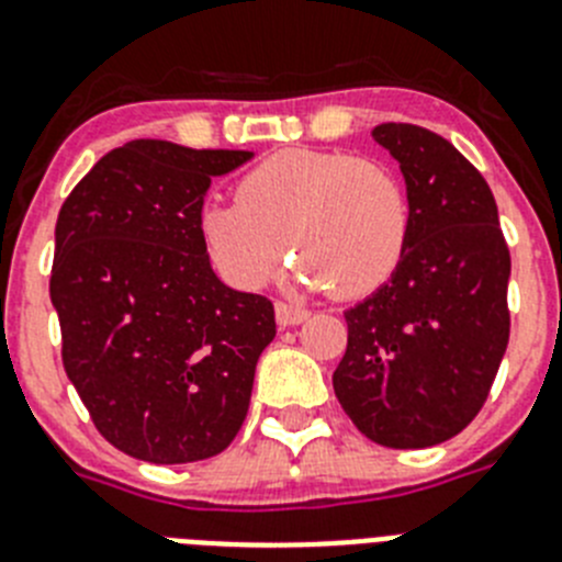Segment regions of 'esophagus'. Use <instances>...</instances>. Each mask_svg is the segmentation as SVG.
Here are the masks:
<instances>
[{
	"mask_svg": "<svg viewBox=\"0 0 562 562\" xmlns=\"http://www.w3.org/2000/svg\"><path fill=\"white\" fill-rule=\"evenodd\" d=\"M306 317H310V310H304V306H295V304H276V321L278 326H297V324H304Z\"/></svg>",
	"mask_w": 562,
	"mask_h": 562,
	"instance_id": "34e87169",
	"label": "esophagus"
}]
</instances>
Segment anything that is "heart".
Instances as JSON below:
<instances>
[{
    "instance_id": "heart-1",
    "label": "heart",
    "mask_w": 562,
    "mask_h": 562,
    "mask_svg": "<svg viewBox=\"0 0 562 562\" xmlns=\"http://www.w3.org/2000/svg\"><path fill=\"white\" fill-rule=\"evenodd\" d=\"M236 200L205 207L202 236L222 276L247 290L265 286L292 245L297 284L362 297L394 276L408 250L405 182L371 157L284 148L238 180Z\"/></svg>"
}]
</instances>
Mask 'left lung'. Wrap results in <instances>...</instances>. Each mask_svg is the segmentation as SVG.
Segmentation results:
<instances>
[{
  "label": "left lung",
  "mask_w": 562,
  "mask_h": 562,
  "mask_svg": "<svg viewBox=\"0 0 562 562\" xmlns=\"http://www.w3.org/2000/svg\"><path fill=\"white\" fill-rule=\"evenodd\" d=\"M411 200L394 276L346 310L349 346L331 385L357 430L382 448H434L475 419L509 342V247L479 168L450 140L382 123Z\"/></svg>",
  "instance_id": "1"
}]
</instances>
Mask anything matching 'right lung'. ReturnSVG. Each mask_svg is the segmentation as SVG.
I'll use <instances>...</instances> for the list:
<instances>
[{
  "mask_svg": "<svg viewBox=\"0 0 562 562\" xmlns=\"http://www.w3.org/2000/svg\"><path fill=\"white\" fill-rule=\"evenodd\" d=\"M250 157L132 140L103 154L58 213L49 297L64 371L103 439L134 459H211L250 408L276 310L222 284L202 236L211 180Z\"/></svg>",
  "mask_w": 562,
  "mask_h": 562,
  "instance_id": "right-lung-1",
  "label": "right lung"
}]
</instances>
